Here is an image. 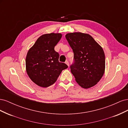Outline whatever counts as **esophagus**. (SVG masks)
I'll return each instance as SVG.
<instances>
[{
	"mask_svg": "<svg viewBox=\"0 0 128 128\" xmlns=\"http://www.w3.org/2000/svg\"><path fill=\"white\" fill-rule=\"evenodd\" d=\"M65 63H66V64H67L68 66H69V62H68V60H66V61Z\"/></svg>",
	"mask_w": 128,
	"mask_h": 128,
	"instance_id": "1",
	"label": "esophagus"
}]
</instances>
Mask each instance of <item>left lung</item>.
Listing matches in <instances>:
<instances>
[{
	"mask_svg": "<svg viewBox=\"0 0 128 128\" xmlns=\"http://www.w3.org/2000/svg\"><path fill=\"white\" fill-rule=\"evenodd\" d=\"M66 38L74 52L70 68L76 82L84 88L94 86L102 78L105 69L103 49L88 34L69 33Z\"/></svg>",
	"mask_w": 128,
	"mask_h": 128,
	"instance_id": "left-lung-1",
	"label": "left lung"
}]
</instances>
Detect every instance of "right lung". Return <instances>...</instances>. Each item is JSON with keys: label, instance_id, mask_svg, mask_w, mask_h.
<instances>
[{"label": "right lung", "instance_id": "add662e5", "mask_svg": "<svg viewBox=\"0 0 128 128\" xmlns=\"http://www.w3.org/2000/svg\"><path fill=\"white\" fill-rule=\"evenodd\" d=\"M61 34H45L39 37L27 53L26 72L38 86L46 88L54 83L61 72L68 66L59 61V54L54 47L59 42Z\"/></svg>", "mask_w": 128, "mask_h": 128}]
</instances>
